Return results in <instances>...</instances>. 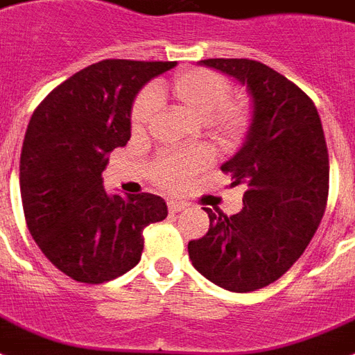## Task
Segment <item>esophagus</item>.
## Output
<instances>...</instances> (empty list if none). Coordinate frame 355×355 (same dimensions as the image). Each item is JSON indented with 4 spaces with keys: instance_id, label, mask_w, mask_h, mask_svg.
<instances>
[{
    "instance_id": "1",
    "label": "esophagus",
    "mask_w": 355,
    "mask_h": 355,
    "mask_svg": "<svg viewBox=\"0 0 355 355\" xmlns=\"http://www.w3.org/2000/svg\"><path fill=\"white\" fill-rule=\"evenodd\" d=\"M187 207V203L183 202H178V200H170L168 202V211L170 213H180V211H183V209Z\"/></svg>"
}]
</instances>
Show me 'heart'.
Returning <instances> with one entry per match:
<instances>
[{
	"instance_id": "obj_1",
	"label": "heart",
	"mask_w": 355,
	"mask_h": 355,
	"mask_svg": "<svg viewBox=\"0 0 355 355\" xmlns=\"http://www.w3.org/2000/svg\"><path fill=\"white\" fill-rule=\"evenodd\" d=\"M168 90L187 111L205 122L209 133L222 144H235L246 133L248 109L241 101L230 100L232 85L220 73L202 68L187 70L172 79ZM163 85H155V89L137 98L131 111L135 131H142L150 123L157 109V96H163ZM207 161V153L202 150L164 155L153 164V178L164 189H180L187 178L205 166Z\"/></svg>"
}]
</instances>
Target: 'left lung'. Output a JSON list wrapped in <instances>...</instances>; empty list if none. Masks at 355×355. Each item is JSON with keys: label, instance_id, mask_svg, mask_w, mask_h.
<instances>
[{"label": "left lung", "instance_id": "1", "mask_svg": "<svg viewBox=\"0 0 355 355\" xmlns=\"http://www.w3.org/2000/svg\"><path fill=\"white\" fill-rule=\"evenodd\" d=\"M246 85L252 122L243 146L222 164L243 185V211L203 207L209 232L189 243L192 265L233 293L263 289L282 277L311 243L328 202L329 161L311 98L270 66L250 59H205Z\"/></svg>", "mask_w": 355, "mask_h": 355}]
</instances>
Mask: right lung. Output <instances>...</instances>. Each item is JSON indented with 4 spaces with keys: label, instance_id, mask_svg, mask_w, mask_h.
<instances>
[{
    "label": "right lung",
    "instance_id": "obj_1",
    "mask_svg": "<svg viewBox=\"0 0 355 355\" xmlns=\"http://www.w3.org/2000/svg\"><path fill=\"white\" fill-rule=\"evenodd\" d=\"M175 62L105 59L73 73L35 109L20 157L29 232L60 272L81 283L122 276L140 261L148 224L168 215L155 194H107L109 153L131 137L135 96Z\"/></svg>",
    "mask_w": 355,
    "mask_h": 355
}]
</instances>
